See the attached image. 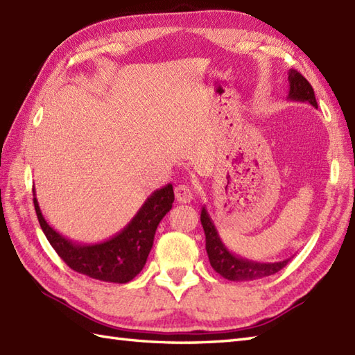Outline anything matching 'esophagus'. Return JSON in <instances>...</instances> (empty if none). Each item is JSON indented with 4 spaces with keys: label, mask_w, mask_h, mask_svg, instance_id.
Wrapping results in <instances>:
<instances>
[{
    "label": "esophagus",
    "mask_w": 355,
    "mask_h": 355,
    "mask_svg": "<svg viewBox=\"0 0 355 355\" xmlns=\"http://www.w3.org/2000/svg\"><path fill=\"white\" fill-rule=\"evenodd\" d=\"M175 198L180 202H191L193 200V187L191 184H178L175 187Z\"/></svg>",
    "instance_id": "1"
}]
</instances>
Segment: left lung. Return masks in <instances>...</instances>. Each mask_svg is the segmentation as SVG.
I'll list each match as a JSON object with an SVG mask.
<instances>
[{
	"label": "left lung",
	"mask_w": 355,
	"mask_h": 355,
	"mask_svg": "<svg viewBox=\"0 0 355 355\" xmlns=\"http://www.w3.org/2000/svg\"><path fill=\"white\" fill-rule=\"evenodd\" d=\"M289 86V100L309 103L318 109L315 90L298 71L291 69ZM201 224L205 233V250H207L210 265L219 275L230 282H250V279L274 275L289 263V259L278 263H257L232 254L222 243L215 224L211 222L205 207L201 210Z\"/></svg>",
	"instance_id": "obj_1"
}]
</instances>
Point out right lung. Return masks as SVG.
I'll return each mask as SVG.
<instances>
[{
    "instance_id": "obj_1",
    "label": "right lung",
    "mask_w": 355,
    "mask_h": 355,
    "mask_svg": "<svg viewBox=\"0 0 355 355\" xmlns=\"http://www.w3.org/2000/svg\"><path fill=\"white\" fill-rule=\"evenodd\" d=\"M40 228L59 257L72 270L107 283H128L145 266L154 242V234L163 216L172 209V184L155 191L130 224L109 241L95 245L73 243L49 227L33 198Z\"/></svg>"
}]
</instances>
